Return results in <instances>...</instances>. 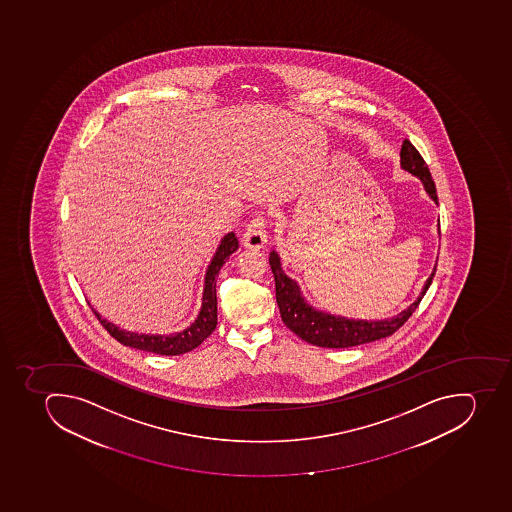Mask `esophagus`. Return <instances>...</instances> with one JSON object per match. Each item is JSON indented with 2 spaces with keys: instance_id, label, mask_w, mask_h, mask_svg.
<instances>
[{
  "instance_id": "obj_1",
  "label": "esophagus",
  "mask_w": 512,
  "mask_h": 512,
  "mask_svg": "<svg viewBox=\"0 0 512 512\" xmlns=\"http://www.w3.org/2000/svg\"><path fill=\"white\" fill-rule=\"evenodd\" d=\"M266 225V215H254L253 219L250 220V224L246 227L245 233H243V238H241L243 245L246 248H253V250H259V248L266 245Z\"/></svg>"
}]
</instances>
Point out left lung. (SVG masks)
<instances>
[{
    "label": "left lung",
    "instance_id": "8db88e82",
    "mask_svg": "<svg viewBox=\"0 0 512 512\" xmlns=\"http://www.w3.org/2000/svg\"><path fill=\"white\" fill-rule=\"evenodd\" d=\"M400 164L407 172L417 175L423 181L426 193L430 194L433 201L438 202L436 185H434L430 170L426 167V162L417 151V147L413 146L408 139H405L402 149H400ZM269 264H271L272 274H274L275 298L279 305L280 318L284 321L285 326L308 344L327 348H348L368 344V342L384 339V337H389L399 331L400 327L404 326L407 319L412 316L413 311L417 310L421 298L425 297L426 290L430 287L434 274H436V267H434L433 274L430 275V279L426 280L418 300L394 318L384 319V321H355V319L321 313V311L311 308L305 298L301 297L298 285L282 271L280 258L275 251H272L269 256Z\"/></svg>",
    "mask_w": 512,
    "mask_h": 512
}]
</instances>
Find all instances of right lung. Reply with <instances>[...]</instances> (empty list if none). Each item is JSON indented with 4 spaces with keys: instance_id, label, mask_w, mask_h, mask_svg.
Listing matches in <instances>:
<instances>
[{
    "instance_id": "add662e5",
    "label": "right lung",
    "mask_w": 512,
    "mask_h": 512,
    "mask_svg": "<svg viewBox=\"0 0 512 512\" xmlns=\"http://www.w3.org/2000/svg\"><path fill=\"white\" fill-rule=\"evenodd\" d=\"M237 250L238 238L235 237V233H227L224 240L220 241L217 253L214 254L211 264L207 267L206 284H204L202 306L198 319L185 331L172 335H146L121 331L120 327L108 323L107 319H102L97 311H92L99 319L100 324L105 327V331L126 347L138 348V350L157 353V355H181V353L191 352L194 348L199 347L214 332L215 326H217L215 282H217V275H219L220 269L224 266L228 256Z\"/></svg>"
}]
</instances>
